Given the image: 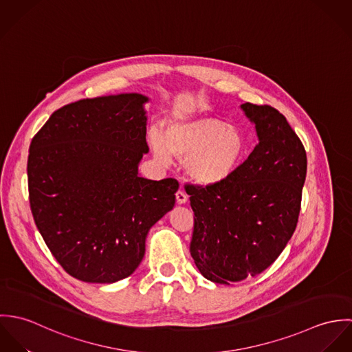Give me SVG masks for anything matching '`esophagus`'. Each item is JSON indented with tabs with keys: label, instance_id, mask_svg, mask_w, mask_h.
<instances>
[{
	"label": "esophagus",
	"instance_id": "1",
	"mask_svg": "<svg viewBox=\"0 0 352 352\" xmlns=\"http://www.w3.org/2000/svg\"><path fill=\"white\" fill-rule=\"evenodd\" d=\"M176 201H177L179 204H184V203H187V201H188V198H187V195H186V192L183 190H179L176 192Z\"/></svg>",
	"mask_w": 352,
	"mask_h": 352
}]
</instances>
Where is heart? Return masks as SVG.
Wrapping results in <instances>:
<instances>
[{"label": "heart", "instance_id": "obj_1", "mask_svg": "<svg viewBox=\"0 0 352 352\" xmlns=\"http://www.w3.org/2000/svg\"><path fill=\"white\" fill-rule=\"evenodd\" d=\"M149 141L160 162H169L170 155L184 161L188 177L204 187L222 186L233 179L248 151L244 131L215 116L172 122L164 134L151 131Z\"/></svg>", "mask_w": 352, "mask_h": 352}]
</instances>
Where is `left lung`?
Wrapping results in <instances>:
<instances>
[{
	"label": "left lung",
	"instance_id": "left-lung-1",
	"mask_svg": "<svg viewBox=\"0 0 352 352\" xmlns=\"http://www.w3.org/2000/svg\"><path fill=\"white\" fill-rule=\"evenodd\" d=\"M258 144L222 186H186L194 210L191 256L219 285L256 276L292 239L301 210L306 151L286 118L271 105L241 104Z\"/></svg>",
	"mask_w": 352,
	"mask_h": 352
}]
</instances>
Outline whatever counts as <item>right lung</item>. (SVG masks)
<instances>
[{
    "label": "right lung",
    "instance_id": "add662e5",
    "mask_svg": "<svg viewBox=\"0 0 352 352\" xmlns=\"http://www.w3.org/2000/svg\"><path fill=\"white\" fill-rule=\"evenodd\" d=\"M140 94L84 99L56 109L32 138L31 211L62 268L88 283L130 276L151 226L175 206L179 183L138 175L149 151Z\"/></svg>",
    "mask_w": 352,
    "mask_h": 352
}]
</instances>
